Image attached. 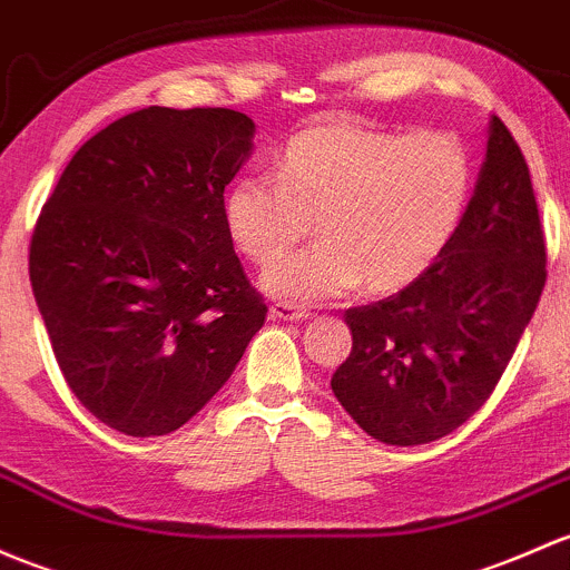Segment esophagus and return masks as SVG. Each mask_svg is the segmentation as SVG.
<instances>
[{
  "label": "esophagus",
  "mask_w": 570,
  "mask_h": 570,
  "mask_svg": "<svg viewBox=\"0 0 570 570\" xmlns=\"http://www.w3.org/2000/svg\"><path fill=\"white\" fill-rule=\"evenodd\" d=\"M308 311L305 308H297V305L292 303H273L269 305V320L273 322H303L308 320Z\"/></svg>",
  "instance_id": "esophagus-1"
}]
</instances>
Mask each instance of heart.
Returning <instances> with one entry per match:
<instances>
[{
  "label": "heart",
  "instance_id": "b5f03b06",
  "mask_svg": "<svg viewBox=\"0 0 570 570\" xmlns=\"http://www.w3.org/2000/svg\"><path fill=\"white\" fill-rule=\"evenodd\" d=\"M470 196L472 158L453 134L327 119L286 141L278 179H235L224 218L237 248L268 265L316 217L321 243L262 275L269 295L316 303L363 284L376 295L415 284L456 237Z\"/></svg>",
  "mask_w": 570,
  "mask_h": 570
}]
</instances>
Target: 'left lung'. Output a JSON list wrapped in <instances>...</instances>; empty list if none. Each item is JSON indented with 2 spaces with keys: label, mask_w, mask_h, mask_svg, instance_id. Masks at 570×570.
I'll use <instances>...</instances> for the list:
<instances>
[{
  "label": "left lung",
  "mask_w": 570,
  "mask_h": 570,
  "mask_svg": "<svg viewBox=\"0 0 570 570\" xmlns=\"http://www.w3.org/2000/svg\"><path fill=\"white\" fill-rule=\"evenodd\" d=\"M487 134V158L445 254L399 295L344 314L352 352L331 387L352 421L385 445H426L470 421L547 284L524 155L500 117Z\"/></svg>",
  "instance_id": "8db88e82"
}]
</instances>
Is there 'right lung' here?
<instances>
[{
	"label": "right lung",
	"instance_id": "obj_1",
	"mask_svg": "<svg viewBox=\"0 0 570 570\" xmlns=\"http://www.w3.org/2000/svg\"><path fill=\"white\" fill-rule=\"evenodd\" d=\"M254 134L232 109L149 106L95 134L48 196L35 303L65 382L106 426L177 431L265 325L224 218Z\"/></svg>",
	"mask_w": 570,
	"mask_h": 570
}]
</instances>
